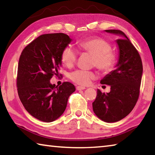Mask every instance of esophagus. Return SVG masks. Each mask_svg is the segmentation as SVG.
I'll return each instance as SVG.
<instances>
[{
  "label": "esophagus",
  "mask_w": 155,
  "mask_h": 155,
  "mask_svg": "<svg viewBox=\"0 0 155 155\" xmlns=\"http://www.w3.org/2000/svg\"><path fill=\"white\" fill-rule=\"evenodd\" d=\"M76 89H77V90H85V87H81V86H77V87H76Z\"/></svg>",
  "instance_id": "obj_1"
}]
</instances>
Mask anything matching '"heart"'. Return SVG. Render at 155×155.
I'll return each mask as SVG.
<instances>
[{
	"label": "heart",
	"mask_w": 155,
	"mask_h": 155,
	"mask_svg": "<svg viewBox=\"0 0 155 155\" xmlns=\"http://www.w3.org/2000/svg\"><path fill=\"white\" fill-rule=\"evenodd\" d=\"M81 51L88 52L94 57V65L103 72H109L114 68L116 57L111 51V46L107 40L100 38H88L78 44ZM78 52L72 46L68 45L63 49L61 59L63 64L71 67L77 59ZM95 77L94 73L87 70H77L70 73V78L73 82L81 85H87Z\"/></svg>",
	"instance_id": "1"
}]
</instances>
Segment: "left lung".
<instances>
[{
    "label": "left lung",
    "mask_w": 155,
    "mask_h": 155,
    "mask_svg": "<svg viewBox=\"0 0 155 155\" xmlns=\"http://www.w3.org/2000/svg\"><path fill=\"white\" fill-rule=\"evenodd\" d=\"M104 31L120 37L115 40L119 49V58L116 69L101 81V84L111 86V91L105 94L97 90L92 107L98 118L106 122H115L129 114L137 103L143 65L137 49L122 31Z\"/></svg>",
    "instance_id": "8db88e82"
}]
</instances>
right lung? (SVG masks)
Returning <instances> with one entry per match:
<instances>
[{"instance_id": "1", "label": "right lung", "mask_w": 155, "mask_h": 155, "mask_svg": "<svg viewBox=\"0 0 155 155\" xmlns=\"http://www.w3.org/2000/svg\"><path fill=\"white\" fill-rule=\"evenodd\" d=\"M71 41L62 33L44 34L28 44L20 57L18 96L25 109L42 122L59 118L66 108L69 96L76 90L70 82L60 86L50 82L52 76L59 77L61 52Z\"/></svg>"}]
</instances>
